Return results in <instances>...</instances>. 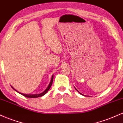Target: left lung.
<instances>
[{"mask_svg": "<svg viewBox=\"0 0 123 123\" xmlns=\"http://www.w3.org/2000/svg\"><path fill=\"white\" fill-rule=\"evenodd\" d=\"M76 90H77V89H76ZM78 92H79V91H78ZM79 93H80V92H79ZM80 94H81V93H80Z\"/></svg>", "mask_w": 123, "mask_h": 123, "instance_id": "1", "label": "left lung"}]
</instances>
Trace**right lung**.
I'll return each instance as SVG.
<instances>
[{
  "instance_id": "1",
  "label": "right lung",
  "mask_w": 123,
  "mask_h": 123,
  "mask_svg": "<svg viewBox=\"0 0 123 123\" xmlns=\"http://www.w3.org/2000/svg\"><path fill=\"white\" fill-rule=\"evenodd\" d=\"M53 77H54V76L53 75V76H52V77H51V81H50V84H49V86H48L47 88H46V90H45V91H44L43 92L41 93V94H32H32H22V93L18 92V91H17L16 90H15V89L14 88L12 87L14 89V90H15V91H17V92H18V93H19V94H22V95L24 96V97H27V98H37V97H42V96H43L44 95H45V94H46V93H47V91H49V90L51 86V85H52V83H53Z\"/></svg>"
}]
</instances>
